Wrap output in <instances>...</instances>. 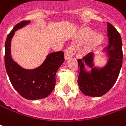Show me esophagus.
I'll list each match as a JSON object with an SVG mask.
<instances>
[{
    "mask_svg": "<svg viewBox=\"0 0 126 126\" xmlns=\"http://www.w3.org/2000/svg\"><path fill=\"white\" fill-rule=\"evenodd\" d=\"M75 49H74L73 47H69L68 48L66 49L65 51V60H68L70 57L73 56L75 53Z\"/></svg>",
    "mask_w": 126,
    "mask_h": 126,
    "instance_id": "esophagus-1",
    "label": "esophagus"
}]
</instances>
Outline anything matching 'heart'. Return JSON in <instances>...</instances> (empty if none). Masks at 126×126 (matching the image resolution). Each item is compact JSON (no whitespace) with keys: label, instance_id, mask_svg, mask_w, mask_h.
<instances>
[{"label":"heart","instance_id":"1","mask_svg":"<svg viewBox=\"0 0 126 126\" xmlns=\"http://www.w3.org/2000/svg\"><path fill=\"white\" fill-rule=\"evenodd\" d=\"M79 38L82 42H85L89 40L88 44L86 47L84 48L85 52H90L99 47L104 41V36L102 34L100 33H94L93 30L87 28H83L80 31Z\"/></svg>","mask_w":126,"mask_h":126}]
</instances>
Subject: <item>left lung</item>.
Returning a JSON list of instances; mask_svg holds the SVG:
<instances>
[{
	"mask_svg": "<svg viewBox=\"0 0 126 126\" xmlns=\"http://www.w3.org/2000/svg\"><path fill=\"white\" fill-rule=\"evenodd\" d=\"M108 46L105 47L104 53L108 59L104 67H94V55L89 53L82 59H79L78 84L80 91L84 95L100 97L110 91L118 77L122 65V43L120 34L113 26L107 23ZM91 68L87 72L84 66Z\"/></svg>",
	"mask_w": 126,
	"mask_h": 126,
	"instance_id": "1",
	"label": "left lung"
}]
</instances>
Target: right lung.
<instances>
[{
  "mask_svg": "<svg viewBox=\"0 0 126 126\" xmlns=\"http://www.w3.org/2000/svg\"><path fill=\"white\" fill-rule=\"evenodd\" d=\"M30 23L22 21L14 27L5 42L4 63L8 76L15 90L26 99H42L50 94L55 86V75L63 63V51L51 53L42 65L33 69H26L17 64L11 56V40L15 32Z\"/></svg>",
  "mask_w": 126,
  "mask_h": 126,
  "instance_id": "add662e5",
  "label": "right lung"
}]
</instances>
